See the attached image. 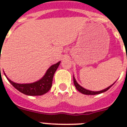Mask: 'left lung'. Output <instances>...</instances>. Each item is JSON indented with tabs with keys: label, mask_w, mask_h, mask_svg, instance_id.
Returning a JSON list of instances; mask_svg holds the SVG:
<instances>
[{
	"label": "left lung",
	"mask_w": 127,
	"mask_h": 127,
	"mask_svg": "<svg viewBox=\"0 0 127 127\" xmlns=\"http://www.w3.org/2000/svg\"><path fill=\"white\" fill-rule=\"evenodd\" d=\"M73 80H74V84L76 88L77 89V90H78L80 92H81L82 94H86V95H96V94H101L103 92H106L107 90H108L112 86V85L110 86H109L108 88H107L104 89V90H103L99 91V92H93V91H90V90H88L84 88L83 87H82L81 86H80L77 83V82L75 78L73 76Z\"/></svg>",
	"instance_id": "1"
}]
</instances>
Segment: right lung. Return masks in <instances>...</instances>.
Listing matches in <instances>:
<instances>
[{
	"instance_id": "add662e5",
	"label": "right lung",
	"mask_w": 127,
	"mask_h": 127,
	"mask_svg": "<svg viewBox=\"0 0 127 127\" xmlns=\"http://www.w3.org/2000/svg\"><path fill=\"white\" fill-rule=\"evenodd\" d=\"M60 62L52 65L47 70L45 76L39 81L31 84H17L6 77L10 83L19 92L28 95H41L48 92L51 88L55 72L59 66ZM6 76V75H5Z\"/></svg>"
}]
</instances>
